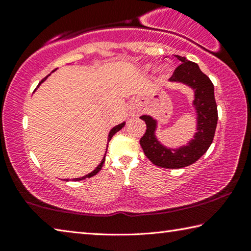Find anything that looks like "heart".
Instances as JSON below:
<instances>
[{"mask_svg":"<svg viewBox=\"0 0 251 251\" xmlns=\"http://www.w3.org/2000/svg\"><path fill=\"white\" fill-rule=\"evenodd\" d=\"M161 71H164V69H161Z\"/></svg>","mask_w":251,"mask_h":251,"instance_id":"heart-1","label":"heart"}]
</instances>
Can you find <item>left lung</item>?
I'll return each instance as SVG.
<instances>
[{"label":"left lung","instance_id":"8db88e82","mask_svg":"<svg viewBox=\"0 0 251 251\" xmlns=\"http://www.w3.org/2000/svg\"><path fill=\"white\" fill-rule=\"evenodd\" d=\"M181 64L177 67L169 80L182 83L194 91L193 105L196 110V133L186 146L168 148L157 139L155 130L157 121L150 115L141 118L146 123V133L141 138V146L148 159L156 166L163 168H182L194 164L205 154L211 145L218 121L217 104L215 100L214 84L203 74L196 63L176 55Z\"/></svg>","mask_w":251,"mask_h":251}]
</instances>
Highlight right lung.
I'll list each match as a JSON object with an SVG mask.
<instances>
[{
	"label": "right lung",
	"mask_w": 251,
	"mask_h": 251,
	"mask_svg": "<svg viewBox=\"0 0 251 251\" xmlns=\"http://www.w3.org/2000/svg\"><path fill=\"white\" fill-rule=\"evenodd\" d=\"M55 71V70H54ZM53 71V72H54ZM50 74H49L48 76H46V77H44L43 79H42L41 80V82H40V84L39 85H37V87H39L40 86V85L42 84V83H43L44 82V80L46 79V78H48L49 77V76H50ZM36 87V88H37ZM36 88H35V90H36ZM125 126V122L124 123H122V124H120V125H116L115 127H113V128L112 129H110V131H109V134H108V139H107V147H108V143H109V141H110V139H112V137H113V136L114 135H115L116 133H117V131L118 130H121L122 128H123V127H124ZM106 151H107V150H106ZM105 156H106V152H105ZM105 156L103 157V159H101V161H100V165H99V166H97L95 169H94V171H93L92 173H90V174H87V175H85V176H83V177H79V178H74V179L73 180H75V181H77V180H82V179H85V178H90V177H92V176H94V175H96V174L97 173H99L100 171V169H101V167H103V165H104V161H105ZM67 181H69V180H67Z\"/></svg>",
	"instance_id": "add662e5"
}]
</instances>
